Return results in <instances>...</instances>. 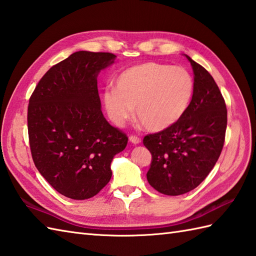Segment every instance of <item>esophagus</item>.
I'll list each match as a JSON object with an SVG mask.
<instances>
[{
	"label": "esophagus",
	"instance_id": "34e87169",
	"mask_svg": "<svg viewBox=\"0 0 256 256\" xmlns=\"http://www.w3.org/2000/svg\"><path fill=\"white\" fill-rule=\"evenodd\" d=\"M130 140H131L133 144H140V138L136 136V135H131V136H130Z\"/></svg>",
	"mask_w": 256,
	"mask_h": 256
}]
</instances>
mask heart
Listing matches in <instances>:
<instances>
[{
    "label": "heart",
    "instance_id": "b5f03b06",
    "mask_svg": "<svg viewBox=\"0 0 256 256\" xmlns=\"http://www.w3.org/2000/svg\"><path fill=\"white\" fill-rule=\"evenodd\" d=\"M116 88L103 92L108 116L123 125L134 114L150 131H162L175 124L192 102L194 81L182 67L145 62L130 67L116 79Z\"/></svg>",
    "mask_w": 256,
    "mask_h": 256
}]
</instances>
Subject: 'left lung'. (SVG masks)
<instances>
[{"mask_svg": "<svg viewBox=\"0 0 256 256\" xmlns=\"http://www.w3.org/2000/svg\"><path fill=\"white\" fill-rule=\"evenodd\" d=\"M186 57L194 74L187 111L172 126L143 140L152 154L146 177L152 187L167 196L198 187L214 167L226 138L228 111L219 86L201 64Z\"/></svg>", "mask_w": 256, "mask_h": 256, "instance_id": "8db88e82", "label": "left lung"}]
</instances>
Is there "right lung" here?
Here are the masks:
<instances>
[{"label":"right lung","mask_w":256,"mask_h":256,"mask_svg":"<svg viewBox=\"0 0 256 256\" xmlns=\"http://www.w3.org/2000/svg\"><path fill=\"white\" fill-rule=\"evenodd\" d=\"M111 52H77L42 76L27 110L30 148L38 172L64 197H94L110 182L111 162L128 144L101 111L96 77Z\"/></svg>","instance_id":"add662e5"}]
</instances>
